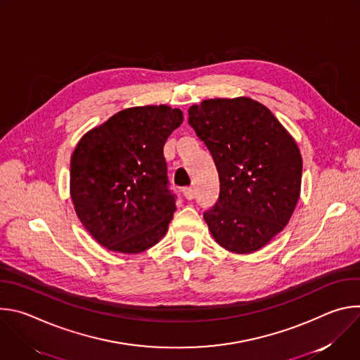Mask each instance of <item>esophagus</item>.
Listing matches in <instances>:
<instances>
[{"label": "esophagus", "mask_w": 360, "mask_h": 360, "mask_svg": "<svg viewBox=\"0 0 360 360\" xmlns=\"http://www.w3.org/2000/svg\"><path fill=\"white\" fill-rule=\"evenodd\" d=\"M182 193H184V196H185L186 200H191V199H193V196H195V192H193L192 188H185V189L182 191Z\"/></svg>", "instance_id": "esophagus-1"}]
</instances>
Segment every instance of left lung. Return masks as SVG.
Masks as SVG:
<instances>
[{
	"mask_svg": "<svg viewBox=\"0 0 360 360\" xmlns=\"http://www.w3.org/2000/svg\"><path fill=\"white\" fill-rule=\"evenodd\" d=\"M188 114L219 174V199L203 214L210 232L229 252L259 250L288 225L299 200L296 141L269 108L248 96L205 99Z\"/></svg>",
	"mask_w": 360,
	"mask_h": 360,
	"instance_id": "8db88e82",
	"label": "left lung"
}]
</instances>
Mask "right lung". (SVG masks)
Listing matches in <instances>:
<instances>
[{
    "label": "right lung",
    "instance_id": "right-lung-1",
    "mask_svg": "<svg viewBox=\"0 0 360 360\" xmlns=\"http://www.w3.org/2000/svg\"><path fill=\"white\" fill-rule=\"evenodd\" d=\"M182 121L169 105L132 107L82 135L71 157L70 195L99 245L129 255L165 236L176 207L164 145Z\"/></svg>",
    "mask_w": 360,
    "mask_h": 360
}]
</instances>
